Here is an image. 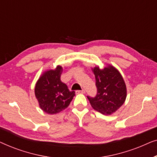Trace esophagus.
Segmentation results:
<instances>
[{
    "label": "esophagus",
    "mask_w": 157,
    "mask_h": 157,
    "mask_svg": "<svg viewBox=\"0 0 157 157\" xmlns=\"http://www.w3.org/2000/svg\"><path fill=\"white\" fill-rule=\"evenodd\" d=\"M85 90H77V91H76V94H85Z\"/></svg>",
    "instance_id": "esophagus-1"
}]
</instances>
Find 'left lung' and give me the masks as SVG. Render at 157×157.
Here are the masks:
<instances>
[{
  "label": "left lung",
  "mask_w": 157,
  "mask_h": 157,
  "mask_svg": "<svg viewBox=\"0 0 157 157\" xmlns=\"http://www.w3.org/2000/svg\"><path fill=\"white\" fill-rule=\"evenodd\" d=\"M97 93L94 97L87 96L94 109L102 114L114 113L125 101L126 87L121 75L112 66L93 69Z\"/></svg>",
  "instance_id": "1"
}]
</instances>
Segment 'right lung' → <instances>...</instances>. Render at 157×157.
Listing matches in <instances>:
<instances>
[{
	"instance_id": "obj_1",
	"label": "right lung",
	"mask_w": 157,
	"mask_h": 157,
	"mask_svg": "<svg viewBox=\"0 0 157 157\" xmlns=\"http://www.w3.org/2000/svg\"><path fill=\"white\" fill-rule=\"evenodd\" d=\"M62 71L60 66L55 70L47 71L36 84V97L40 109L48 114H56L67 108L75 96V91H69L61 81Z\"/></svg>"
}]
</instances>
